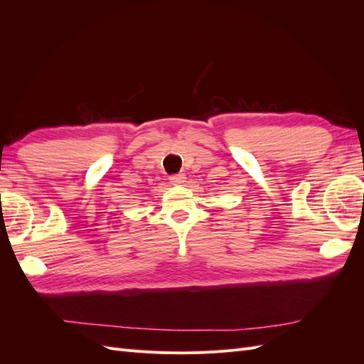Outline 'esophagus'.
Instances as JSON below:
<instances>
[{
  "label": "esophagus",
  "mask_w": 364,
  "mask_h": 364,
  "mask_svg": "<svg viewBox=\"0 0 364 364\" xmlns=\"http://www.w3.org/2000/svg\"><path fill=\"white\" fill-rule=\"evenodd\" d=\"M170 181H171L173 183H176V185H182V183L186 182V178H185L183 173H178V174L170 176Z\"/></svg>",
  "instance_id": "esophagus-1"
}]
</instances>
